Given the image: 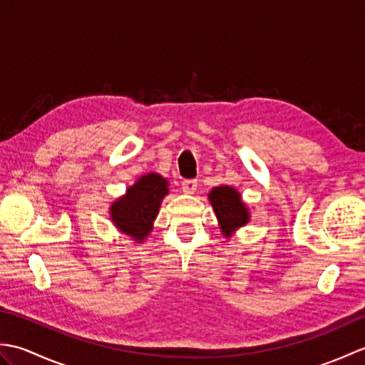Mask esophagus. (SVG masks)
<instances>
[{
	"label": "esophagus",
	"instance_id": "34e87169",
	"mask_svg": "<svg viewBox=\"0 0 365 365\" xmlns=\"http://www.w3.org/2000/svg\"><path fill=\"white\" fill-rule=\"evenodd\" d=\"M196 188H197V180H185L182 183V191L185 195H195Z\"/></svg>",
	"mask_w": 365,
	"mask_h": 365
}]
</instances>
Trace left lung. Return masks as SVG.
I'll list each match as a JSON object with an SVG mask.
<instances>
[{
    "label": "left lung",
    "instance_id": "1",
    "mask_svg": "<svg viewBox=\"0 0 365 365\" xmlns=\"http://www.w3.org/2000/svg\"><path fill=\"white\" fill-rule=\"evenodd\" d=\"M208 200L218 220V226L224 238L234 237L238 229L251 221L250 208L245 204L243 196L237 188L229 185H220L208 192Z\"/></svg>",
    "mask_w": 365,
    "mask_h": 365
}]
</instances>
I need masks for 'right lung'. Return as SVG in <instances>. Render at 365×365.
I'll return each mask as SVG.
<instances>
[{
  "instance_id": "right-lung-1",
  "label": "right lung",
  "mask_w": 365,
  "mask_h": 365,
  "mask_svg": "<svg viewBox=\"0 0 365 365\" xmlns=\"http://www.w3.org/2000/svg\"><path fill=\"white\" fill-rule=\"evenodd\" d=\"M169 195V182L157 173H147L111 202L110 220L120 234L135 243H144L153 229L163 199Z\"/></svg>"
}]
</instances>
